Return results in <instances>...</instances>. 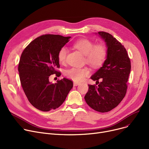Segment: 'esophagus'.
<instances>
[{
  "mask_svg": "<svg viewBox=\"0 0 149 149\" xmlns=\"http://www.w3.org/2000/svg\"><path fill=\"white\" fill-rule=\"evenodd\" d=\"M80 84V83H79V82H74V86H78V85H79Z\"/></svg>",
  "mask_w": 149,
  "mask_h": 149,
  "instance_id": "obj_1",
  "label": "esophagus"
}]
</instances>
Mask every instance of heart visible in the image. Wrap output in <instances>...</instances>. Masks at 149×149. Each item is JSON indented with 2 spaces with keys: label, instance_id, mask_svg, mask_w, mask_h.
I'll return each instance as SVG.
<instances>
[{
  "label": "heart",
  "instance_id": "heart-1",
  "mask_svg": "<svg viewBox=\"0 0 149 149\" xmlns=\"http://www.w3.org/2000/svg\"><path fill=\"white\" fill-rule=\"evenodd\" d=\"M74 48L79 50L86 57V61L93 68H99L103 64L107 50L103 43L94 46L93 43L86 38L77 40L74 43ZM68 54V49L62 47L58 53V60L60 63H64ZM90 73L88 68H72L65 72V75L75 81H81Z\"/></svg>",
  "mask_w": 149,
  "mask_h": 149
}]
</instances>
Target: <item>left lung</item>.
<instances>
[{"mask_svg": "<svg viewBox=\"0 0 149 149\" xmlns=\"http://www.w3.org/2000/svg\"><path fill=\"white\" fill-rule=\"evenodd\" d=\"M98 34L106 43V59L91 77L96 82L101 79V82L98 83V86L88 84L84 99L93 110L103 113L116 107L125 97L131 65L127 51L120 42L107 33L101 31Z\"/></svg>", "mask_w": 149, "mask_h": 149, "instance_id": "left-lung-1", "label": "left lung"}]
</instances>
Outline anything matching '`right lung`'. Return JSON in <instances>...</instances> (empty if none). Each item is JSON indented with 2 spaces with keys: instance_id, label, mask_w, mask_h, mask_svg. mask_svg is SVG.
I'll return each instance as SVG.
<instances>
[{
  "instance_id": "add662e5",
  "label": "right lung",
  "mask_w": 149,
  "mask_h": 149,
  "mask_svg": "<svg viewBox=\"0 0 149 149\" xmlns=\"http://www.w3.org/2000/svg\"><path fill=\"white\" fill-rule=\"evenodd\" d=\"M70 37L46 34L36 38L23 50L18 67L19 77L25 95L34 107L48 112L60 106L73 87L66 78L52 83L51 75H61L58 53Z\"/></svg>"
}]
</instances>
